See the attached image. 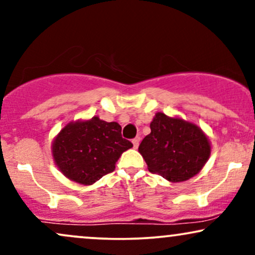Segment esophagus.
Listing matches in <instances>:
<instances>
[{
	"mask_svg": "<svg viewBox=\"0 0 255 255\" xmlns=\"http://www.w3.org/2000/svg\"><path fill=\"white\" fill-rule=\"evenodd\" d=\"M139 141H140V137H135V139L131 140V142H133V147H134V148H137V146H139Z\"/></svg>",
	"mask_w": 255,
	"mask_h": 255,
	"instance_id": "34e87169",
	"label": "esophagus"
}]
</instances>
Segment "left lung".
<instances>
[{
  "mask_svg": "<svg viewBox=\"0 0 255 255\" xmlns=\"http://www.w3.org/2000/svg\"><path fill=\"white\" fill-rule=\"evenodd\" d=\"M150 128L151 133L139 146L148 171L170 182H182L203 169L211 153V145L197 125L157 113Z\"/></svg>",
  "mask_w": 255,
  "mask_h": 255,
  "instance_id": "left-lung-1",
  "label": "left lung"
}]
</instances>
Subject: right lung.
I'll return each instance as SVG.
<instances>
[{
  "instance_id": "1",
  "label": "right lung",
  "mask_w": 255,
  "mask_h": 255,
  "mask_svg": "<svg viewBox=\"0 0 255 255\" xmlns=\"http://www.w3.org/2000/svg\"><path fill=\"white\" fill-rule=\"evenodd\" d=\"M133 144L122 137L118 122L95 116L64 126L52 141L51 151L64 176L90 186L115 170L119 158Z\"/></svg>"
}]
</instances>
